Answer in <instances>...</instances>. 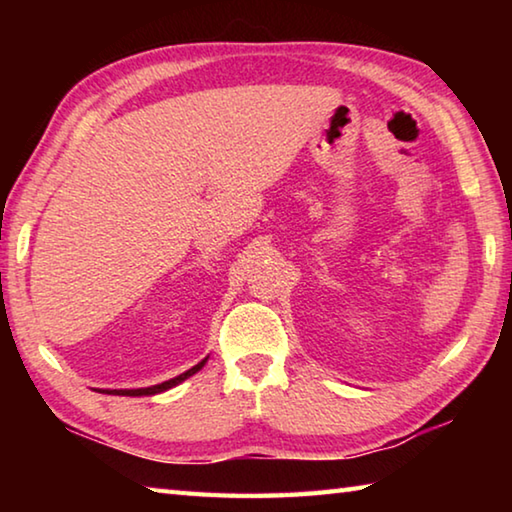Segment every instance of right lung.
<instances>
[{
  "label": "right lung",
  "instance_id": "right-lung-1",
  "mask_svg": "<svg viewBox=\"0 0 512 512\" xmlns=\"http://www.w3.org/2000/svg\"><path fill=\"white\" fill-rule=\"evenodd\" d=\"M205 361L207 359H203L201 363H196L194 368H189L187 372H183V375H178V377H173V379H169V381H162V384H158V386H149V388H133V391H103V393H110V395H128V397H140V395H155V393H162V391H167V388H173L176 384H180V381H185L187 377H192L194 372H198L201 370L203 366H205Z\"/></svg>",
  "mask_w": 512,
  "mask_h": 512
}]
</instances>
